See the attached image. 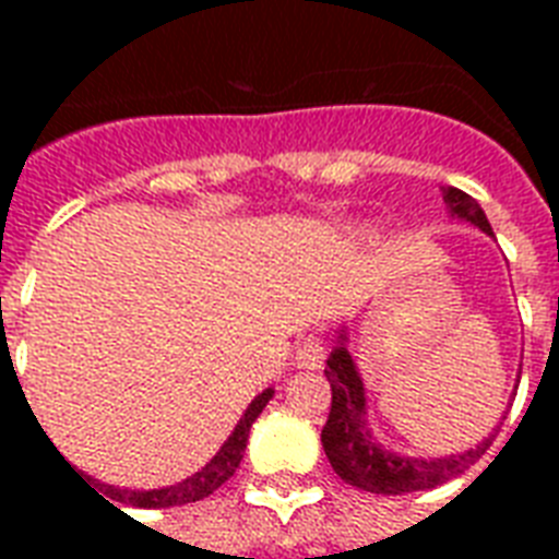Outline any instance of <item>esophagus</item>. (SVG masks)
Segmentation results:
<instances>
[{"mask_svg": "<svg viewBox=\"0 0 559 559\" xmlns=\"http://www.w3.org/2000/svg\"><path fill=\"white\" fill-rule=\"evenodd\" d=\"M324 342L316 340V336H307L301 345L296 348V366L298 368H322L324 362Z\"/></svg>", "mask_w": 559, "mask_h": 559, "instance_id": "esophagus-1", "label": "esophagus"}]
</instances>
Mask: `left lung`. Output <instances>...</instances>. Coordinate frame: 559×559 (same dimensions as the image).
Returning <instances> with one entry per match:
<instances>
[{
    "label": "left lung",
    "instance_id": "obj_1",
    "mask_svg": "<svg viewBox=\"0 0 559 559\" xmlns=\"http://www.w3.org/2000/svg\"><path fill=\"white\" fill-rule=\"evenodd\" d=\"M443 202H447L452 217L467 219L487 235H493L485 211L469 193L459 191V188H443ZM345 342H348V336L342 331L340 345L331 350L328 368H324L333 400L331 415H328V424L322 429L324 455L342 481H348L359 490H368V493H415V490H432V487L461 476L469 464H476L485 455L496 435L485 438L476 450H464L461 455H450V459H408L400 452L382 450L380 443L373 441L371 429L366 424V389H362V377H359Z\"/></svg>",
    "mask_w": 559,
    "mask_h": 559
}]
</instances>
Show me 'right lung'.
<instances>
[{
	"label": "right lung",
	"mask_w": 559,
	"mask_h": 559,
	"mask_svg": "<svg viewBox=\"0 0 559 559\" xmlns=\"http://www.w3.org/2000/svg\"><path fill=\"white\" fill-rule=\"evenodd\" d=\"M272 394H275V391L266 389L261 391L252 403H249L243 417L237 420L235 432L228 435V441L219 447L217 455H214V459H211L200 473H193L191 478L179 481V485L159 487V490H118V487L112 485H104L107 487L109 499H112V502L130 504V508H174V504L200 502V499L211 496L219 485H226L228 478L235 476V469L240 467L246 441H249V429H252L254 417L261 415L263 406L272 400ZM112 508H116V504H112Z\"/></svg>",
	"instance_id": "add662e5"
}]
</instances>
